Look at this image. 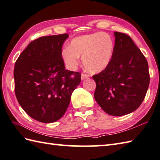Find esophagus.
Wrapping results in <instances>:
<instances>
[{"mask_svg": "<svg viewBox=\"0 0 160 160\" xmlns=\"http://www.w3.org/2000/svg\"><path fill=\"white\" fill-rule=\"evenodd\" d=\"M89 77V75H87L86 73H82V74H81V79H82V80L86 79V78H88Z\"/></svg>", "mask_w": 160, "mask_h": 160, "instance_id": "1", "label": "esophagus"}]
</instances>
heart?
Listing matches in <instances>:
<instances>
[{
  "mask_svg": "<svg viewBox=\"0 0 160 160\" xmlns=\"http://www.w3.org/2000/svg\"><path fill=\"white\" fill-rule=\"evenodd\" d=\"M114 42L107 32H96L75 37L69 47H65L62 56L70 69H76L82 58L84 68L91 73L105 69L113 57Z\"/></svg>",
  "mask_w": 160,
  "mask_h": 160,
  "instance_id": "1",
  "label": "heart"
}]
</instances>
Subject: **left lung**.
<instances>
[{"instance_id": "1", "label": "left lung", "mask_w": 160, "mask_h": 160, "mask_svg": "<svg viewBox=\"0 0 160 160\" xmlns=\"http://www.w3.org/2000/svg\"><path fill=\"white\" fill-rule=\"evenodd\" d=\"M113 57L105 69L93 76L94 98L106 113L123 116L135 111L148 90L150 76L144 55L128 34L114 32Z\"/></svg>"}]
</instances>
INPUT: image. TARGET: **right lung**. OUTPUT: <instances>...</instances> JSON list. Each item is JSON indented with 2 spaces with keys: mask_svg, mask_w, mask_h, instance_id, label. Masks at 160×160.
Masks as SVG:
<instances>
[{
  "mask_svg": "<svg viewBox=\"0 0 160 160\" xmlns=\"http://www.w3.org/2000/svg\"><path fill=\"white\" fill-rule=\"evenodd\" d=\"M68 34L31 42L15 62L14 89L23 110L42 123L59 120L79 85L81 73L65 69L62 47Z\"/></svg>",
  "mask_w": 160,
  "mask_h": 160,
  "instance_id": "1",
  "label": "right lung"
}]
</instances>
